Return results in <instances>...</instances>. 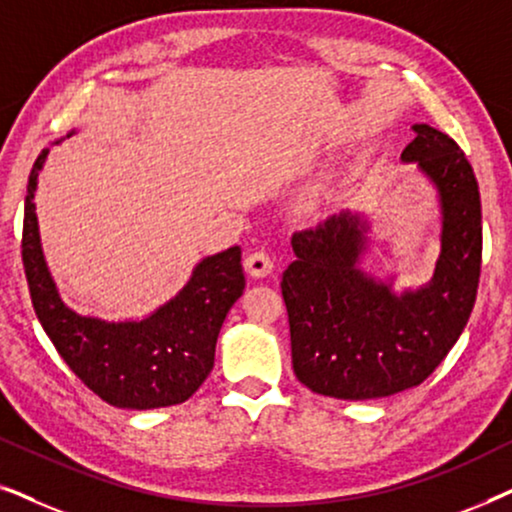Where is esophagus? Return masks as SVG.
I'll return each instance as SVG.
<instances>
[{"label":"esophagus","instance_id":"1","mask_svg":"<svg viewBox=\"0 0 512 512\" xmlns=\"http://www.w3.org/2000/svg\"><path fill=\"white\" fill-rule=\"evenodd\" d=\"M244 270H247L254 279L268 277L272 272V258L265 254V251H251V254L244 258Z\"/></svg>","mask_w":512,"mask_h":512}]
</instances>
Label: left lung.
<instances>
[{
    "mask_svg": "<svg viewBox=\"0 0 512 512\" xmlns=\"http://www.w3.org/2000/svg\"><path fill=\"white\" fill-rule=\"evenodd\" d=\"M401 153L433 186L440 254L429 282L394 289L361 268L370 254L366 214H333L293 233L282 277L293 373L314 394L368 401L422 384L459 340L475 305L482 258L480 191L452 137L426 123Z\"/></svg>",
    "mask_w": 512,
    "mask_h": 512,
    "instance_id": "left-lung-1",
    "label": "left lung"
}]
</instances>
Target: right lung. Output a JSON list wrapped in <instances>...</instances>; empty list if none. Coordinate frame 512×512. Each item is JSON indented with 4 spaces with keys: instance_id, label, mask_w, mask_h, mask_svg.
<instances>
[{
    "instance_id": "add662e5",
    "label": "right lung",
    "mask_w": 512,
    "mask_h": 512,
    "mask_svg": "<svg viewBox=\"0 0 512 512\" xmlns=\"http://www.w3.org/2000/svg\"><path fill=\"white\" fill-rule=\"evenodd\" d=\"M46 158L48 149L32 167L23 219L25 277L46 335L72 373L114 408L184 403L212 373L219 331L244 291L240 247L202 258L184 289L144 319L109 321L76 312L62 300L41 249L34 193Z\"/></svg>"
}]
</instances>
